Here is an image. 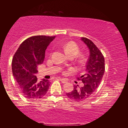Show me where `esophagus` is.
Returning <instances> with one entry per match:
<instances>
[{
  "mask_svg": "<svg viewBox=\"0 0 128 128\" xmlns=\"http://www.w3.org/2000/svg\"><path fill=\"white\" fill-rule=\"evenodd\" d=\"M59 79H60V81H61V82H62V83L65 84V83H66V82H67V81H66V79L62 78H59Z\"/></svg>",
  "mask_w": 128,
  "mask_h": 128,
  "instance_id": "34e87169",
  "label": "esophagus"
}]
</instances>
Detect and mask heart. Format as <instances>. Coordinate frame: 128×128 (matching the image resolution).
<instances>
[{"mask_svg": "<svg viewBox=\"0 0 128 128\" xmlns=\"http://www.w3.org/2000/svg\"><path fill=\"white\" fill-rule=\"evenodd\" d=\"M62 47L66 53L68 55H73L76 56L78 53V46L74 42H68L64 43V44H62Z\"/></svg>", "mask_w": 128, "mask_h": 128, "instance_id": "b5f03b06", "label": "heart"}]
</instances>
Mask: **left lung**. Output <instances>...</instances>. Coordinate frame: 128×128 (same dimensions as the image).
I'll return each instance as SVG.
<instances>
[{
  "label": "left lung",
  "instance_id": "obj_1",
  "mask_svg": "<svg viewBox=\"0 0 128 128\" xmlns=\"http://www.w3.org/2000/svg\"><path fill=\"white\" fill-rule=\"evenodd\" d=\"M81 40L87 46L90 54L85 73L78 78L83 82L84 86L80 88L74 85L72 92L66 93L69 99L76 102L85 100L92 95L100 85L105 70L104 58L98 47L88 38L82 37Z\"/></svg>",
  "mask_w": 128,
  "mask_h": 128
}]
</instances>
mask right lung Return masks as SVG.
<instances>
[{
  "mask_svg": "<svg viewBox=\"0 0 128 128\" xmlns=\"http://www.w3.org/2000/svg\"><path fill=\"white\" fill-rule=\"evenodd\" d=\"M55 36H36L24 41L14 54L12 62V73L26 98L37 100L44 96L50 82L48 80L38 81L36 74L43 63L45 51Z\"/></svg>",
  "mask_w": 128,
  "mask_h": 128,
  "instance_id": "right-lung-1",
  "label": "right lung"
}]
</instances>
